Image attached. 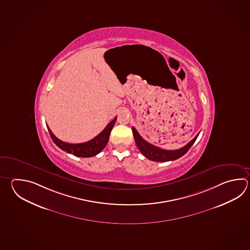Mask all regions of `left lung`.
Instances as JSON below:
<instances>
[{"mask_svg":"<svg viewBox=\"0 0 250 250\" xmlns=\"http://www.w3.org/2000/svg\"><path fill=\"white\" fill-rule=\"evenodd\" d=\"M132 130H133V137H134L135 143H136V145H137L138 148L140 149V151L143 153V156H145L149 160L157 161V162L173 161V160L183 157L184 154L187 152L190 147L193 145L199 134L198 133L193 140H191L187 145H185L183 148L175 149V150H167V149L158 148L157 146H154L152 144L146 142L139 134L135 128L132 127Z\"/></svg>","mask_w":250,"mask_h":250,"instance_id":"8db88e82","label":"left lung"}]
</instances>
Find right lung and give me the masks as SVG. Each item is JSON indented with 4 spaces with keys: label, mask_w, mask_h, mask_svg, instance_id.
Masks as SVG:
<instances>
[{
    "label": "right lung",
    "mask_w": 250,
    "mask_h": 250,
    "mask_svg": "<svg viewBox=\"0 0 250 250\" xmlns=\"http://www.w3.org/2000/svg\"><path fill=\"white\" fill-rule=\"evenodd\" d=\"M116 120H117V117H115L112 121L107 125L102 133L98 134L96 137L93 138L91 141L86 142V143H77V144H71V143L62 142L60 139H58L53 133H51V129L49 128V126H47V127H48V131L50 133L52 141L59 148H62V150L69 153V154H73L77 157H80V158H91V157H93V156L99 154L103 148L106 147Z\"/></svg>",
    "instance_id": "1"
}]
</instances>
